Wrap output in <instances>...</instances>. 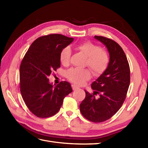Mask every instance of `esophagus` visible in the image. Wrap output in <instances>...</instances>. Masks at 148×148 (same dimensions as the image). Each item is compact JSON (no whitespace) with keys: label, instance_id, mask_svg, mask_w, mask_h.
Instances as JSON below:
<instances>
[{"label":"esophagus","instance_id":"obj_1","mask_svg":"<svg viewBox=\"0 0 148 148\" xmlns=\"http://www.w3.org/2000/svg\"><path fill=\"white\" fill-rule=\"evenodd\" d=\"M72 90H77L79 89V88L76 85H75V84H72Z\"/></svg>","mask_w":148,"mask_h":148}]
</instances>
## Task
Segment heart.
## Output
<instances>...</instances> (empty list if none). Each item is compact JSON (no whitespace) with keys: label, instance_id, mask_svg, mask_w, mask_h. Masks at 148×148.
Returning <instances> with one entry per match:
<instances>
[{"label":"heart","instance_id":"obj_1","mask_svg":"<svg viewBox=\"0 0 148 148\" xmlns=\"http://www.w3.org/2000/svg\"><path fill=\"white\" fill-rule=\"evenodd\" d=\"M76 48L87 57L85 65L88 66L93 74L99 76L106 71L109 62L108 53L100 48L98 45L90 41H86L77 45ZM71 56V49L66 46L62 49L60 53V61L64 65L69 64ZM66 76L72 83L77 84H83L91 77L88 69H79L72 68L66 72Z\"/></svg>","mask_w":148,"mask_h":148}]
</instances>
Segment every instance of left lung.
Instances as JSON below:
<instances>
[{"mask_svg": "<svg viewBox=\"0 0 148 148\" xmlns=\"http://www.w3.org/2000/svg\"><path fill=\"white\" fill-rule=\"evenodd\" d=\"M95 38L104 45L109 53V62L103 74L92 83L93 93L85 91L86 97L79 105L81 114L94 123L108 120L123 103L130 81V67L121 47L111 39ZM97 94L99 97L95 96Z\"/></svg>", "mask_w": 148, "mask_h": 148, "instance_id": "left-lung-1", "label": "left lung"}]
</instances>
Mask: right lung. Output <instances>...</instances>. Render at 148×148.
I'll return each mask as SVG.
<instances>
[{
    "label": "right lung",
    "mask_w": 148,
    "mask_h": 148,
    "mask_svg": "<svg viewBox=\"0 0 148 148\" xmlns=\"http://www.w3.org/2000/svg\"><path fill=\"white\" fill-rule=\"evenodd\" d=\"M74 39L53 34L34 40L22 60L20 68V92L27 108L39 118L58 112L65 97L72 92L71 84L62 81L55 87L48 77L60 67V53Z\"/></svg>",
    "instance_id": "obj_1"
}]
</instances>
